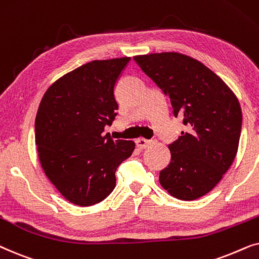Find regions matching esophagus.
Listing matches in <instances>:
<instances>
[{
    "instance_id": "esophagus-1",
    "label": "esophagus",
    "mask_w": 259,
    "mask_h": 259,
    "mask_svg": "<svg viewBox=\"0 0 259 259\" xmlns=\"http://www.w3.org/2000/svg\"><path fill=\"white\" fill-rule=\"evenodd\" d=\"M135 142H136L137 148H140V149H144V148H147L148 146H150V144H151V141L143 139V137H140V139H137Z\"/></svg>"
}]
</instances>
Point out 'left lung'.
<instances>
[{"label": "left lung", "instance_id": "left-lung-1", "mask_svg": "<svg viewBox=\"0 0 259 259\" xmlns=\"http://www.w3.org/2000/svg\"><path fill=\"white\" fill-rule=\"evenodd\" d=\"M134 60L169 98L187 132L168 146L170 162L158 181L174 198H201L218 185L236 157L242 130L237 96L219 75L194 58L163 52Z\"/></svg>", "mask_w": 259, "mask_h": 259}]
</instances>
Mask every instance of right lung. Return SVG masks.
<instances>
[{
  "instance_id": "obj_1",
  "label": "right lung",
  "mask_w": 259,
  "mask_h": 259,
  "mask_svg": "<svg viewBox=\"0 0 259 259\" xmlns=\"http://www.w3.org/2000/svg\"><path fill=\"white\" fill-rule=\"evenodd\" d=\"M130 58L94 60L55 80L37 109L35 143L41 167L72 204L92 206L116 186V169L132 156L133 141L104 135L118 104L113 94Z\"/></svg>"
}]
</instances>
